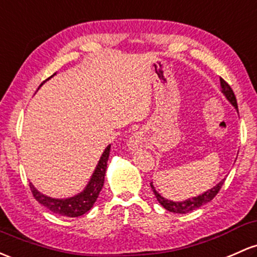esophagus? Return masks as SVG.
Instances as JSON below:
<instances>
[{
	"label": "esophagus",
	"instance_id": "obj_1",
	"mask_svg": "<svg viewBox=\"0 0 257 257\" xmlns=\"http://www.w3.org/2000/svg\"><path fill=\"white\" fill-rule=\"evenodd\" d=\"M126 146L131 151H137L138 149H142L144 146V138L140 133H134L126 142Z\"/></svg>",
	"mask_w": 257,
	"mask_h": 257
}]
</instances>
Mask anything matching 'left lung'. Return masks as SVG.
Masks as SVG:
<instances>
[{"mask_svg": "<svg viewBox=\"0 0 257 257\" xmlns=\"http://www.w3.org/2000/svg\"><path fill=\"white\" fill-rule=\"evenodd\" d=\"M219 81H221L222 94H223L225 98H227V100L229 101L230 103H232V105L234 106V108L238 111L236 98H235V95H234L232 87L228 85V84L225 83V81L222 78H219ZM223 183H224V179H222L221 182L218 183V184H216L213 188L208 189V190L205 191V193L200 194V195H197V196L191 197V199L184 200V201H172V200L165 199V197H163L162 195H160V194L157 193V190L155 189L152 183H150V185H151L152 191H154L155 196H156L157 201H159L160 204L166 208V210L170 211V212H174V213H188V212H190V211L196 210V208L201 207L202 205L210 202L211 200H212L213 197H215L217 194H218L219 189L222 188Z\"/></svg>", "mask_w": 257, "mask_h": 257, "instance_id": "obj_1", "label": "left lung"}]
</instances>
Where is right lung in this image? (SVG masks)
I'll list each match as a JSON object with an SVG mask.
<instances>
[{
	"mask_svg": "<svg viewBox=\"0 0 257 257\" xmlns=\"http://www.w3.org/2000/svg\"><path fill=\"white\" fill-rule=\"evenodd\" d=\"M53 75H56V73ZM53 75H51L49 79L52 78ZM49 79H46L44 83H46ZM44 83H41V85ZM109 150H111V145L107 146L105 151L102 152V155H101L100 160H98L96 165V168H95L91 178L87 182L86 187L80 193H78L77 195L66 197V199H55V197L47 196L45 194L40 193L30 183V189H32V193L34 197L36 199V201L40 202L42 206L49 208L51 212L57 213V215L61 216L79 217L86 213L90 208L94 206L95 201H96L98 197V194H100L101 189L103 187V183H105Z\"/></svg>",
	"mask_w": 257,
	"mask_h": 257,
	"instance_id": "obj_1",
	"label": "right lung"
}]
</instances>
